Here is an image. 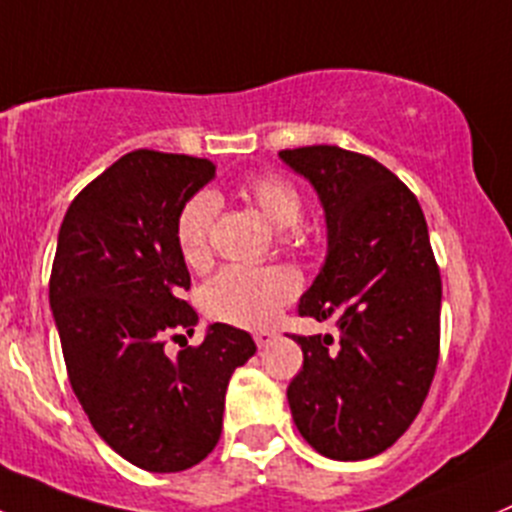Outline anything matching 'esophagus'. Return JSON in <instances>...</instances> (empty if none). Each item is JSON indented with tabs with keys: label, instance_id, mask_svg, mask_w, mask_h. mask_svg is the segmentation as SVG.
<instances>
[{
	"label": "esophagus",
	"instance_id": "obj_1",
	"mask_svg": "<svg viewBox=\"0 0 512 512\" xmlns=\"http://www.w3.org/2000/svg\"><path fill=\"white\" fill-rule=\"evenodd\" d=\"M274 337H276V332H271V329H259V332L253 334V339H256V344H259V347L271 344L274 342Z\"/></svg>",
	"mask_w": 512,
	"mask_h": 512
}]
</instances>
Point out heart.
<instances>
[{"label":"heart","mask_w":512,"mask_h":512,"mask_svg":"<svg viewBox=\"0 0 512 512\" xmlns=\"http://www.w3.org/2000/svg\"><path fill=\"white\" fill-rule=\"evenodd\" d=\"M243 196L264 213L276 231H291L304 218V198L289 178L279 173L253 175L243 183ZM216 196L208 191L188 198L175 218V243L186 264L198 266L208 259V238L216 218ZM294 241V233L286 236ZM296 276L286 269H241L228 266L218 271L201 291L203 311L213 321L259 329L274 321L279 309L296 296Z\"/></svg>","instance_id":"b5f03b06"}]
</instances>
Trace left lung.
<instances>
[{
    "label": "left lung",
    "instance_id": "left-lung-1",
    "mask_svg": "<svg viewBox=\"0 0 512 512\" xmlns=\"http://www.w3.org/2000/svg\"><path fill=\"white\" fill-rule=\"evenodd\" d=\"M324 206L329 251L299 316L337 334L301 337L296 430L332 460H367L420 415L440 359L442 279L415 193L374 158L337 145L281 150Z\"/></svg>",
    "mask_w": 512,
    "mask_h": 512
}]
</instances>
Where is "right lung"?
I'll return each instance as SVG.
<instances>
[{
	"label": "right lung",
	"instance_id": "1",
	"mask_svg": "<svg viewBox=\"0 0 512 512\" xmlns=\"http://www.w3.org/2000/svg\"><path fill=\"white\" fill-rule=\"evenodd\" d=\"M213 175L206 158L133 150L77 193L57 238L50 306L72 392L97 435L150 472L208 457L228 379L256 352L248 332L213 324L203 344L165 354L198 324L175 218Z\"/></svg>",
	"mask_w": 512,
	"mask_h": 512
}]
</instances>
